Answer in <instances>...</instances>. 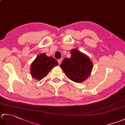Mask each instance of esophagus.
<instances>
[{
	"instance_id": "obj_1",
	"label": "esophagus",
	"mask_w": 125,
	"mask_h": 125,
	"mask_svg": "<svg viewBox=\"0 0 125 125\" xmlns=\"http://www.w3.org/2000/svg\"><path fill=\"white\" fill-rule=\"evenodd\" d=\"M62 58H60V59L58 60V64H60L61 63V62H62Z\"/></svg>"
}]
</instances>
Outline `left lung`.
Wrapping results in <instances>:
<instances>
[{
  "mask_svg": "<svg viewBox=\"0 0 125 125\" xmlns=\"http://www.w3.org/2000/svg\"><path fill=\"white\" fill-rule=\"evenodd\" d=\"M70 52L71 57L65 58L60 67L69 79L77 83L82 82L90 76L93 64L88 56L76 49Z\"/></svg>",
  "mask_w": 125,
  "mask_h": 125,
  "instance_id": "8db88e82",
  "label": "left lung"
}]
</instances>
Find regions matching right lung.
<instances>
[{"instance_id":"right-lung-1","label":"right lung","mask_w":125,"mask_h":125,"mask_svg":"<svg viewBox=\"0 0 125 125\" xmlns=\"http://www.w3.org/2000/svg\"><path fill=\"white\" fill-rule=\"evenodd\" d=\"M58 65L54 58L48 57L44 53L37 56L31 65V75L33 79L40 81L48 74L55 66Z\"/></svg>"}]
</instances>
